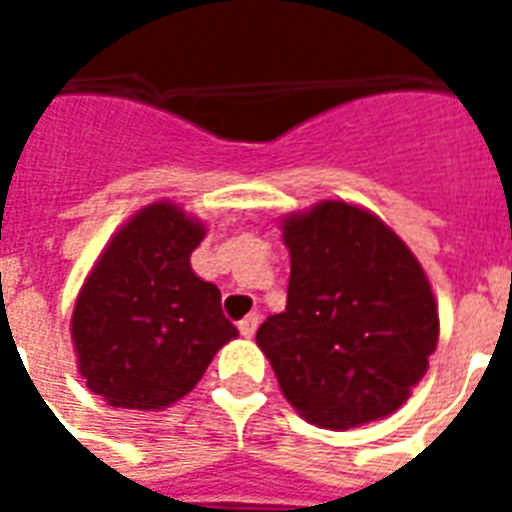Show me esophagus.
<instances>
[{"label": "esophagus", "mask_w": 512, "mask_h": 512, "mask_svg": "<svg viewBox=\"0 0 512 512\" xmlns=\"http://www.w3.org/2000/svg\"><path fill=\"white\" fill-rule=\"evenodd\" d=\"M257 324H260V316H257V313H249V316H244V319L239 321V332L244 337H252L257 332Z\"/></svg>", "instance_id": "obj_1"}]
</instances>
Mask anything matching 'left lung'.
<instances>
[{"mask_svg":"<svg viewBox=\"0 0 512 512\" xmlns=\"http://www.w3.org/2000/svg\"><path fill=\"white\" fill-rule=\"evenodd\" d=\"M287 308L257 329L279 388L329 430L382 420L438 345V305L412 249L369 209L327 199L281 220Z\"/></svg>","mask_w":512,"mask_h":512,"instance_id":"left-lung-1","label":"left lung"}]
</instances>
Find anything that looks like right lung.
I'll return each instance as SVG.
<instances>
[{
	"mask_svg": "<svg viewBox=\"0 0 512 512\" xmlns=\"http://www.w3.org/2000/svg\"><path fill=\"white\" fill-rule=\"evenodd\" d=\"M204 233L196 217L154 201L114 233L84 279L71 340L87 388L111 406L156 412L175 404L239 337L220 289L191 268Z\"/></svg>",
	"mask_w": 512,
	"mask_h": 512,
	"instance_id": "add662e5",
	"label": "right lung"
}]
</instances>
